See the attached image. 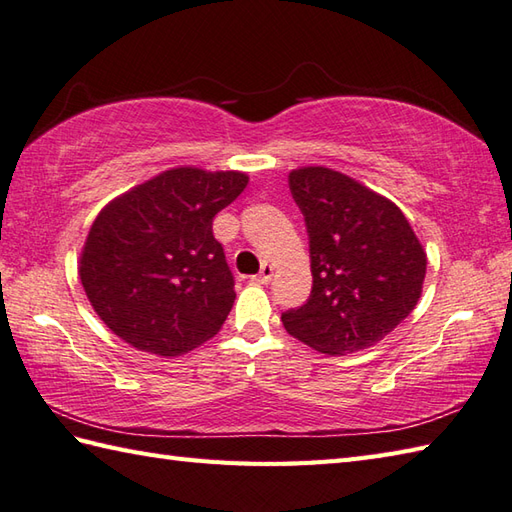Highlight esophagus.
<instances>
[{"mask_svg": "<svg viewBox=\"0 0 512 512\" xmlns=\"http://www.w3.org/2000/svg\"><path fill=\"white\" fill-rule=\"evenodd\" d=\"M270 279H273V266H270V264H264L262 270H259L255 277H250L253 284H268Z\"/></svg>", "mask_w": 512, "mask_h": 512, "instance_id": "34e87169", "label": "esophagus"}]
</instances>
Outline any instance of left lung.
<instances>
[{
    "instance_id": "8db88e82",
    "label": "left lung",
    "mask_w": 512,
    "mask_h": 512,
    "mask_svg": "<svg viewBox=\"0 0 512 512\" xmlns=\"http://www.w3.org/2000/svg\"><path fill=\"white\" fill-rule=\"evenodd\" d=\"M310 239L312 292L281 314L295 339L323 354L383 341L422 295L427 255L394 202L325 167L290 171Z\"/></svg>"
}]
</instances>
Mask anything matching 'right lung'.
I'll use <instances>...</instances> for the list:
<instances>
[{
	"mask_svg": "<svg viewBox=\"0 0 512 512\" xmlns=\"http://www.w3.org/2000/svg\"><path fill=\"white\" fill-rule=\"evenodd\" d=\"M239 171L169 169L96 215L79 275L94 312L136 350L180 356L222 328L235 279L213 217L246 189Z\"/></svg>",
	"mask_w": 512,
	"mask_h": 512,
	"instance_id": "obj_1",
	"label": "right lung"
}]
</instances>
